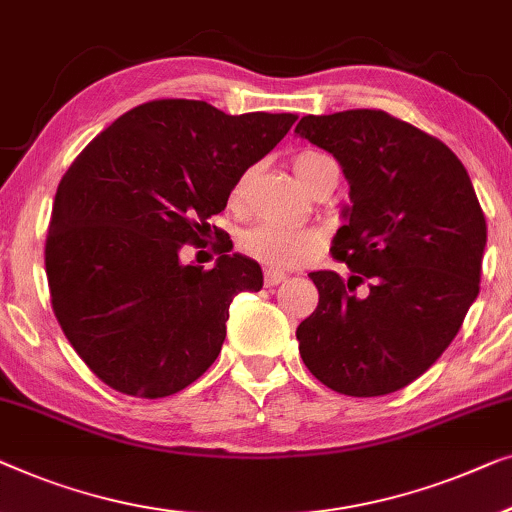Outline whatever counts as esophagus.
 Listing matches in <instances>:
<instances>
[{"label":"esophagus","mask_w":512,"mask_h":512,"mask_svg":"<svg viewBox=\"0 0 512 512\" xmlns=\"http://www.w3.org/2000/svg\"><path fill=\"white\" fill-rule=\"evenodd\" d=\"M287 276L283 271H276V269H266L264 271V285L266 287H273V285H278V283H283Z\"/></svg>","instance_id":"1"}]
</instances>
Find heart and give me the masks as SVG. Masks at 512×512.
I'll return each mask as SVG.
<instances>
[{
    "instance_id": "obj_1",
    "label": "heart",
    "mask_w": 512,
    "mask_h": 512,
    "mask_svg": "<svg viewBox=\"0 0 512 512\" xmlns=\"http://www.w3.org/2000/svg\"><path fill=\"white\" fill-rule=\"evenodd\" d=\"M331 160L322 153H299L294 157V171H297L299 181L306 187L313 183V178L320 174V169ZM250 176H241L239 183L232 190V204L241 206L248 192ZM320 234L308 232V229L278 225V222H262L248 232H243L239 246L246 255H250L264 266L271 269H294V266L306 264L313 257L315 250L320 248Z\"/></svg>"
}]
</instances>
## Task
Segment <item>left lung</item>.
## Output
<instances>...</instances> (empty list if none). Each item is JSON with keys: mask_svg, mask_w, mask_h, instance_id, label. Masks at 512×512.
<instances>
[{"mask_svg": "<svg viewBox=\"0 0 512 512\" xmlns=\"http://www.w3.org/2000/svg\"><path fill=\"white\" fill-rule=\"evenodd\" d=\"M294 132L350 185L331 241L350 278L308 273L320 301L297 327L301 359L348 397L397 392L443 355L480 292L487 225L473 183L443 141L385 111L304 115Z\"/></svg>", "mask_w": 512, "mask_h": 512, "instance_id": "obj_1", "label": "left lung"}]
</instances>
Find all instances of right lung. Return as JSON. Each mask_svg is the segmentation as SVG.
Returning a JSON list of instances; mask_svg holds the SVG:
<instances>
[{
  "label": "right lung",
  "mask_w": 512,
  "mask_h": 512,
  "mask_svg": "<svg viewBox=\"0 0 512 512\" xmlns=\"http://www.w3.org/2000/svg\"><path fill=\"white\" fill-rule=\"evenodd\" d=\"M294 113L227 115L157 99L111 122L57 185L46 239L55 318L99 380L129 397L185 390L220 355L229 304L262 290L255 259L181 262Z\"/></svg>",
  "instance_id": "1"
}]
</instances>
